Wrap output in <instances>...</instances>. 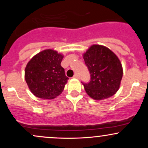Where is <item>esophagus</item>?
I'll list each match as a JSON object with an SVG mask.
<instances>
[{
	"mask_svg": "<svg viewBox=\"0 0 148 148\" xmlns=\"http://www.w3.org/2000/svg\"><path fill=\"white\" fill-rule=\"evenodd\" d=\"M74 78H75V79H79V75L78 74H75L74 75Z\"/></svg>",
	"mask_w": 148,
	"mask_h": 148,
	"instance_id": "34e87169",
	"label": "esophagus"
}]
</instances>
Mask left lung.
Masks as SVG:
<instances>
[{
	"label": "left lung",
	"mask_w": 148,
	"mask_h": 148,
	"mask_svg": "<svg viewBox=\"0 0 148 148\" xmlns=\"http://www.w3.org/2000/svg\"><path fill=\"white\" fill-rule=\"evenodd\" d=\"M83 57L91 76L88 84H83L86 93L95 100L105 99L115 95L123 75L118 57L111 49L99 45L90 46Z\"/></svg>",
	"instance_id": "obj_1"
}]
</instances>
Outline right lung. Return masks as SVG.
I'll return each mask as SVG.
<instances>
[{
	"label": "right lung",
	"mask_w": 148,
	"mask_h": 148,
	"mask_svg": "<svg viewBox=\"0 0 148 148\" xmlns=\"http://www.w3.org/2000/svg\"><path fill=\"white\" fill-rule=\"evenodd\" d=\"M64 56L49 49L30 59L25 68V80L35 97L52 99L60 95L67 83L64 69L61 66Z\"/></svg>",
	"instance_id": "add662e5"
}]
</instances>
